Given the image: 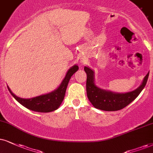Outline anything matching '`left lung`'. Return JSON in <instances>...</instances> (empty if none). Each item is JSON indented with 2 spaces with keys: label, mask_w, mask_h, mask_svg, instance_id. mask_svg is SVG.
Instances as JSON below:
<instances>
[{
  "label": "left lung",
  "mask_w": 153,
  "mask_h": 153,
  "mask_svg": "<svg viewBox=\"0 0 153 153\" xmlns=\"http://www.w3.org/2000/svg\"><path fill=\"white\" fill-rule=\"evenodd\" d=\"M87 75L86 94L90 102L96 108L106 111H114L123 109L136 99L146 86L149 73L145 76L142 84L135 91L126 94H115L100 89L94 84V71L90 68L84 67Z\"/></svg>",
  "instance_id": "left-lung-1"
}]
</instances>
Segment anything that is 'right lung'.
<instances>
[{
    "instance_id": "1",
    "label": "right lung",
    "mask_w": 153,
    "mask_h": 153,
    "mask_svg": "<svg viewBox=\"0 0 153 153\" xmlns=\"http://www.w3.org/2000/svg\"><path fill=\"white\" fill-rule=\"evenodd\" d=\"M79 67L77 65L73 66L69 69L66 74L65 78L62 81L59 88L55 91L51 92L50 94L41 95L39 97L32 98V99H21L16 97L14 94L12 93L8 87L9 91L16 101H18L20 104L30 110L37 111L41 113H48L51 111H55L59 107L64 98L65 96L66 89H67L68 83L69 82L71 76L78 70Z\"/></svg>"
}]
</instances>
